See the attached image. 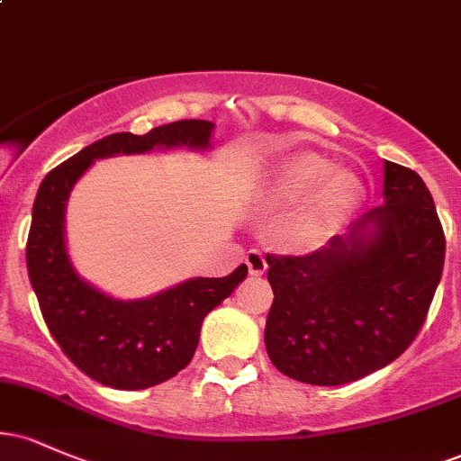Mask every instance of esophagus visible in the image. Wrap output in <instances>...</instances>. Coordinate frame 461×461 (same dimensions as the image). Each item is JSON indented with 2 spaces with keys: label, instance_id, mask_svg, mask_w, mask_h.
<instances>
[{
  "label": "esophagus",
  "instance_id": "obj_1",
  "mask_svg": "<svg viewBox=\"0 0 461 461\" xmlns=\"http://www.w3.org/2000/svg\"><path fill=\"white\" fill-rule=\"evenodd\" d=\"M245 264L249 268V275H253V277H260V275L267 273V268H268L267 258H264V253L260 251V249H251V251L247 253Z\"/></svg>",
  "mask_w": 461,
  "mask_h": 461
}]
</instances>
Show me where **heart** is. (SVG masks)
<instances>
[{
    "label": "heart",
    "mask_w": 461,
    "mask_h": 461,
    "mask_svg": "<svg viewBox=\"0 0 461 461\" xmlns=\"http://www.w3.org/2000/svg\"><path fill=\"white\" fill-rule=\"evenodd\" d=\"M362 179L347 168L330 167L316 151H297L279 164L268 184V199L297 212L290 219L288 240L299 249L325 245L347 223L362 201Z\"/></svg>",
    "instance_id": "heart-1"
}]
</instances>
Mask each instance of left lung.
<instances>
[{
	"instance_id": "obj_1",
	"label": "left lung",
	"mask_w": 461,
	"mask_h": 461,
	"mask_svg": "<svg viewBox=\"0 0 461 461\" xmlns=\"http://www.w3.org/2000/svg\"><path fill=\"white\" fill-rule=\"evenodd\" d=\"M442 223L420 176L385 162L384 203L308 256H267L273 305L264 342L297 382L342 385L414 342L444 267Z\"/></svg>"
}]
</instances>
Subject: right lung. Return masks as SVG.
Masks as SVG:
<instances>
[{"instance_id":"obj_1","label":"right lung","mask_w":461,"mask_h":461,"mask_svg":"<svg viewBox=\"0 0 461 461\" xmlns=\"http://www.w3.org/2000/svg\"><path fill=\"white\" fill-rule=\"evenodd\" d=\"M214 125L184 119L136 136L110 134L47 173L32 210L25 247L30 284L54 340L95 382L142 390L176 377L194 356L201 322L247 277L240 264L227 277H194L142 301H116L73 271L65 249V205L73 184L99 158L153 147H210Z\"/></svg>"}]
</instances>
